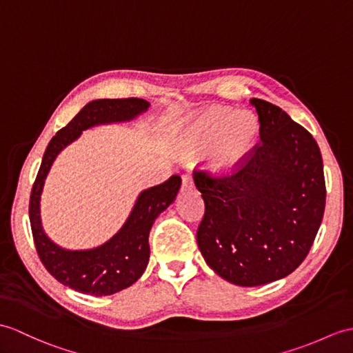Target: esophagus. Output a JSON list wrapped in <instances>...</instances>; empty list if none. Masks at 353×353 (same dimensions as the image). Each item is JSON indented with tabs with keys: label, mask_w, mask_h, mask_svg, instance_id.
Here are the masks:
<instances>
[{
	"label": "esophagus",
	"mask_w": 353,
	"mask_h": 353,
	"mask_svg": "<svg viewBox=\"0 0 353 353\" xmlns=\"http://www.w3.org/2000/svg\"><path fill=\"white\" fill-rule=\"evenodd\" d=\"M194 188V180L191 176H182V190H192Z\"/></svg>",
	"instance_id": "1"
}]
</instances>
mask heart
Returning <instances> with one entry per match:
<instances>
[{
	"label": "heart",
	"instance_id": "obj_1",
	"mask_svg": "<svg viewBox=\"0 0 353 353\" xmlns=\"http://www.w3.org/2000/svg\"><path fill=\"white\" fill-rule=\"evenodd\" d=\"M259 137V121L250 112L210 108L199 114L183 134L186 154L209 150V163L218 173H232L248 158Z\"/></svg>",
	"mask_w": 353,
	"mask_h": 353
}]
</instances>
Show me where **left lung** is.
<instances>
[{
	"label": "left lung",
	"instance_id": "8db88e82",
	"mask_svg": "<svg viewBox=\"0 0 353 353\" xmlns=\"http://www.w3.org/2000/svg\"><path fill=\"white\" fill-rule=\"evenodd\" d=\"M260 143L230 176L194 171L204 200L196 243L206 263L254 288L296 269L321 227L326 188L316 139L276 105L252 97Z\"/></svg>",
	"mask_w": 353,
	"mask_h": 353
}]
</instances>
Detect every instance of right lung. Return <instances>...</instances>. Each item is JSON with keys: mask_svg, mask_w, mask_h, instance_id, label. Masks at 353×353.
<instances>
[{"mask_svg": "<svg viewBox=\"0 0 353 353\" xmlns=\"http://www.w3.org/2000/svg\"><path fill=\"white\" fill-rule=\"evenodd\" d=\"M149 106V102L137 97L92 101L52 137L46 147L30 196L31 232L39 257L48 272L73 290L108 296L132 285L143 275L150 257V228L159 214L174 201L182 179L174 174L163 183L141 191L120 230L105 243L90 250H65L46 236L40 216L45 179L59 153L78 139L83 130L134 120Z\"/></svg>", "mask_w": 353, "mask_h": 353, "instance_id": "1", "label": "right lung"}]
</instances>
